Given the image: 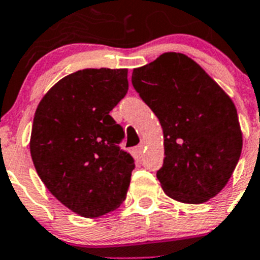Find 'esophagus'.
Listing matches in <instances>:
<instances>
[{"label":"esophagus","mask_w":260,"mask_h":260,"mask_svg":"<svg viewBox=\"0 0 260 260\" xmlns=\"http://www.w3.org/2000/svg\"><path fill=\"white\" fill-rule=\"evenodd\" d=\"M144 149H145V143H144V141H141V143L139 144V145L136 146V148H135V154L137 155V157H141V155H143V152H144Z\"/></svg>","instance_id":"obj_1"}]
</instances>
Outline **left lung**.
<instances>
[{
    "label": "left lung",
    "instance_id": "left-lung-1",
    "mask_svg": "<svg viewBox=\"0 0 260 260\" xmlns=\"http://www.w3.org/2000/svg\"><path fill=\"white\" fill-rule=\"evenodd\" d=\"M133 87L158 117L165 159L157 178L169 198L202 204L233 175L242 131L233 101L196 61L166 52L133 69Z\"/></svg>",
    "mask_w": 260,
    "mask_h": 260
}]
</instances>
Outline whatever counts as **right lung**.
I'll list each match as a JSON object with an SVG mask.
<instances>
[{
  "label": "right lung",
  "instance_id": "right-lung-1",
  "mask_svg": "<svg viewBox=\"0 0 260 260\" xmlns=\"http://www.w3.org/2000/svg\"><path fill=\"white\" fill-rule=\"evenodd\" d=\"M128 69H83L55 83L36 107L30 152L36 173L68 209L94 218L125 200L135 169L110 115L128 91Z\"/></svg>",
  "mask_w": 260,
  "mask_h": 260
}]
</instances>
